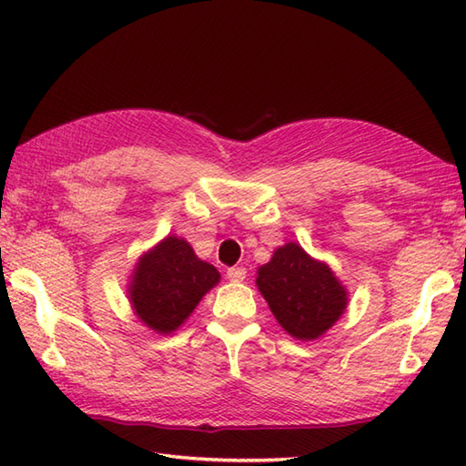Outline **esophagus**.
<instances>
[{"label": "esophagus", "instance_id": "34e87169", "mask_svg": "<svg viewBox=\"0 0 466 466\" xmlns=\"http://www.w3.org/2000/svg\"><path fill=\"white\" fill-rule=\"evenodd\" d=\"M226 276L228 280L232 282H242L246 279V268H242V266H234V268H228Z\"/></svg>", "mask_w": 466, "mask_h": 466}]
</instances>
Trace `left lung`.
Listing matches in <instances>:
<instances>
[{"mask_svg":"<svg viewBox=\"0 0 466 466\" xmlns=\"http://www.w3.org/2000/svg\"><path fill=\"white\" fill-rule=\"evenodd\" d=\"M258 290L282 329L299 340H314L340 319L346 290L324 262L312 260L299 244H286L260 266Z\"/></svg>","mask_w":466,"mask_h":466,"instance_id":"1","label":"left lung"}]
</instances>
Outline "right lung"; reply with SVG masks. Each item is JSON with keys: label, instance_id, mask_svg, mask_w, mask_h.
I'll use <instances>...</instances> for the list:
<instances>
[{"label": "right lung", "instance_id": "1", "mask_svg": "<svg viewBox=\"0 0 466 466\" xmlns=\"http://www.w3.org/2000/svg\"><path fill=\"white\" fill-rule=\"evenodd\" d=\"M220 280L212 264L196 258L186 240L167 236L142 256L130 286L132 306L146 326L170 334Z\"/></svg>", "mask_w": 466, "mask_h": 466}]
</instances>
